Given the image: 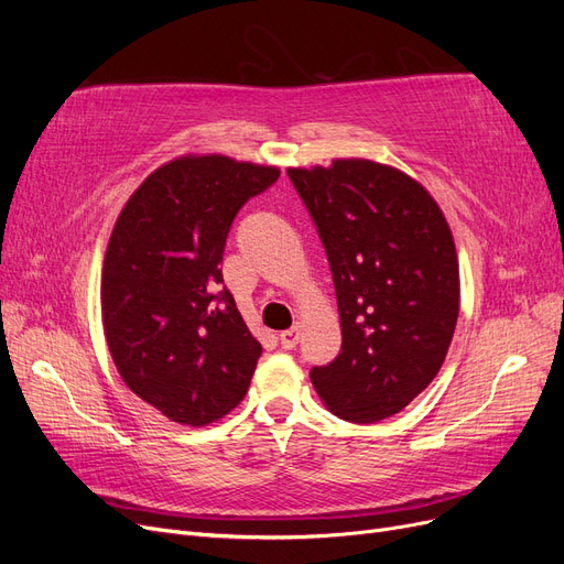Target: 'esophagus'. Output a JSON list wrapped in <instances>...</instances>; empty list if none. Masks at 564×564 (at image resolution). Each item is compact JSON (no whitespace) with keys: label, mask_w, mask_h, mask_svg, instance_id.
I'll return each mask as SVG.
<instances>
[{"label":"esophagus","mask_w":564,"mask_h":564,"mask_svg":"<svg viewBox=\"0 0 564 564\" xmlns=\"http://www.w3.org/2000/svg\"><path fill=\"white\" fill-rule=\"evenodd\" d=\"M280 346L284 348V350H294L296 346H299V338H301V324H294L292 329H286V332H280Z\"/></svg>","instance_id":"1"}]
</instances>
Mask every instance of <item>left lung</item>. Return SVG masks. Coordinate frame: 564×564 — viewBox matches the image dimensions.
<instances>
[{
  "label": "left lung",
  "mask_w": 564,
  "mask_h": 564,
  "mask_svg": "<svg viewBox=\"0 0 564 564\" xmlns=\"http://www.w3.org/2000/svg\"><path fill=\"white\" fill-rule=\"evenodd\" d=\"M286 174L327 251L344 338L311 381L340 419H388L431 386L452 344L460 289L447 218L388 164L334 160Z\"/></svg>",
  "instance_id": "8db88e82"
}]
</instances>
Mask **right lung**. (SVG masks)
<instances>
[{"label": "right lung", "instance_id": "right-lung-1", "mask_svg": "<svg viewBox=\"0 0 564 564\" xmlns=\"http://www.w3.org/2000/svg\"><path fill=\"white\" fill-rule=\"evenodd\" d=\"M278 178V166L183 155L115 220L100 275L108 348L127 388L176 423H214L247 395L263 348L220 261L237 212Z\"/></svg>", "mask_w": 564, "mask_h": 564}]
</instances>
